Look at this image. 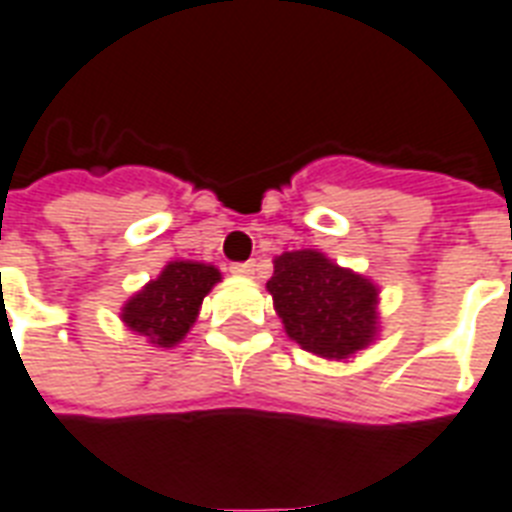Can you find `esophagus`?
<instances>
[{"label":"esophagus","instance_id":"esophagus-1","mask_svg":"<svg viewBox=\"0 0 512 512\" xmlns=\"http://www.w3.org/2000/svg\"><path fill=\"white\" fill-rule=\"evenodd\" d=\"M255 260H247V263H233L230 265V271L233 273H239V276H252L255 273Z\"/></svg>","mask_w":512,"mask_h":512}]
</instances>
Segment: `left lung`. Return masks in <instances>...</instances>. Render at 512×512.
I'll return each mask as SVG.
<instances>
[{"mask_svg": "<svg viewBox=\"0 0 512 512\" xmlns=\"http://www.w3.org/2000/svg\"><path fill=\"white\" fill-rule=\"evenodd\" d=\"M268 292L287 335L314 354L343 360L373 338L376 287L314 249L284 252Z\"/></svg>", "mask_w": 512, "mask_h": 512, "instance_id": "8db88e82", "label": "left lung"}]
</instances>
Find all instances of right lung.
<instances>
[{"label":"right lung","mask_w":512,"mask_h":512,"mask_svg":"<svg viewBox=\"0 0 512 512\" xmlns=\"http://www.w3.org/2000/svg\"><path fill=\"white\" fill-rule=\"evenodd\" d=\"M217 282L220 271L214 265L190 260L169 263L155 282L128 300L123 322L158 346H174L190 330L206 292Z\"/></svg>","instance_id":"obj_1"}]
</instances>
